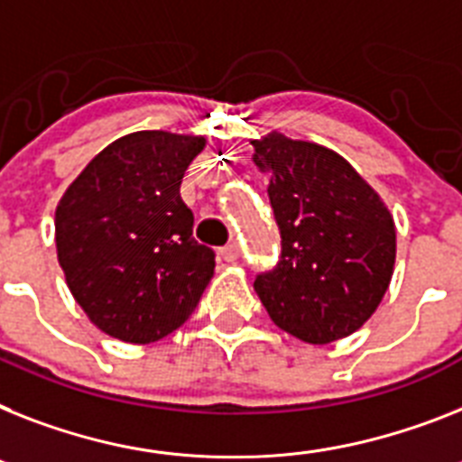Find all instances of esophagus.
Returning a JSON list of instances; mask_svg holds the SVG:
<instances>
[{
    "mask_svg": "<svg viewBox=\"0 0 462 462\" xmlns=\"http://www.w3.org/2000/svg\"><path fill=\"white\" fill-rule=\"evenodd\" d=\"M219 257H222L224 262H236V259L240 257L238 243H228V245L219 247Z\"/></svg>",
    "mask_w": 462,
    "mask_h": 462,
    "instance_id": "obj_1",
    "label": "esophagus"
}]
</instances>
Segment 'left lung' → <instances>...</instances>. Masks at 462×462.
I'll list each match as a JSON object with an SVG mask.
<instances>
[{
	"label": "left lung",
	"mask_w": 462,
	"mask_h": 462,
	"mask_svg": "<svg viewBox=\"0 0 462 462\" xmlns=\"http://www.w3.org/2000/svg\"><path fill=\"white\" fill-rule=\"evenodd\" d=\"M272 171L269 200L281 231L276 266L254 292L281 330L328 345L359 330L390 288L396 231L390 209L342 155L272 132L253 141Z\"/></svg>",
	"instance_id": "left-lung-1"
}]
</instances>
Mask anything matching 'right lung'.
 <instances>
[{"mask_svg":"<svg viewBox=\"0 0 462 462\" xmlns=\"http://www.w3.org/2000/svg\"><path fill=\"white\" fill-rule=\"evenodd\" d=\"M203 136L134 132L106 146L60 198L56 250L68 288L110 337L148 345L193 314L215 250L179 196Z\"/></svg>","mask_w":462,"mask_h":462,"instance_id":"obj_1","label":"right lung"}]
</instances>
